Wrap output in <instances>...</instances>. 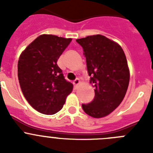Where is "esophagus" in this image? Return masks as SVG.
Segmentation results:
<instances>
[{"label": "esophagus", "instance_id": "obj_1", "mask_svg": "<svg viewBox=\"0 0 153 153\" xmlns=\"http://www.w3.org/2000/svg\"><path fill=\"white\" fill-rule=\"evenodd\" d=\"M79 83H80V80H79L78 78H76V79L73 82V83H74V85L76 86V87H77V86L79 84Z\"/></svg>", "mask_w": 153, "mask_h": 153}]
</instances>
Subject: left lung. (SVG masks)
I'll return each instance as SVG.
<instances>
[{"label":"left lung","mask_w":153,"mask_h":153,"mask_svg":"<svg viewBox=\"0 0 153 153\" xmlns=\"http://www.w3.org/2000/svg\"><path fill=\"white\" fill-rule=\"evenodd\" d=\"M83 47L90 82L95 97L82 104L83 111L94 118L106 117L121 103L129 82V70L122 47L102 35L76 40Z\"/></svg>","instance_id":"left-lung-1"}]
</instances>
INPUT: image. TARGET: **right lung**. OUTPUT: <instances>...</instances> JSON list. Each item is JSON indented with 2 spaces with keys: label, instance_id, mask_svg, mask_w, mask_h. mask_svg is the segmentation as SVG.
<instances>
[{
  "label": "right lung",
  "instance_id": "1",
  "mask_svg": "<svg viewBox=\"0 0 153 153\" xmlns=\"http://www.w3.org/2000/svg\"><path fill=\"white\" fill-rule=\"evenodd\" d=\"M72 39L43 34L21 53L17 64L19 83L30 106L43 114L60 111L73 90L57 60Z\"/></svg>",
  "mask_w": 153,
  "mask_h": 153
}]
</instances>
